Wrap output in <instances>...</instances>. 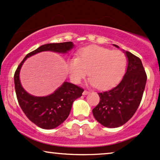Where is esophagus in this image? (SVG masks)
Masks as SVG:
<instances>
[{"label":"esophagus","instance_id":"esophagus-1","mask_svg":"<svg viewBox=\"0 0 160 160\" xmlns=\"http://www.w3.org/2000/svg\"><path fill=\"white\" fill-rule=\"evenodd\" d=\"M89 93H90L89 92H88V91L85 90L84 92H82V94H83V95H87V94H89Z\"/></svg>","mask_w":160,"mask_h":160}]
</instances>
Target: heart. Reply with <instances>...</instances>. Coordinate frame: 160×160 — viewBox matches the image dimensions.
<instances>
[{"label": "heart", "mask_w": 160, "mask_h": 160, "mask_svg": "<svg viewBox=\"0 0 160 160\" xmlns=\"http://www.w3.org/2000/svg\"><path fill=\"white\" fill-rule=\"evenodd\" d=\"M127 58L120 51H112L99 46H89L79 51L68 62L70 79L80 83L88 74V83L99 89H108L117 85L124 75Z\"/></svg>", "instance_id": "obj_1"}]
</instances>
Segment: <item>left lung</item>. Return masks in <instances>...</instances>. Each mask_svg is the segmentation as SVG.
<instances>
[{"label":"left lung","instance_id":"left-lung-1","mask_svg":"<svg viewBox=\"0 0 160 160\" xmlns=\"http://www.w3.org/2000/svg\"><path fill=\"white\" fill-rule=\"evenodd\" d=\"M123 52L128 63L122 80L112 89L98 93L100 102L92 110L96 120L107 128H117L130 120L140 104L146 84L141 60L131 52Z\"/></svg>","mask_w":160,"mask_h":160}]
</instances>
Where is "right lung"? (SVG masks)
<instances>
[{
  "label": "right lung",
  "instance_id": "add662e5",
  "mask_svg": "<svg viewBox=\"0 0 160 160\" xmlns=\"http://www.w3.org/2000/svg\"><path fill=\"white\" fill-rule=\"evenodd\" d=\"M74 47L72 42L45 44L26 54L16 70L14 81L18 102L26 116L40 128L53 129L61 125L69 115L73 102L82 96L84 90L65 81L51 94L43 97L34 96L26 92L21 85L20 72L22 66L27 58L40 52L67 54Z\"/></svg>",
  "mask_w": 160,
  "mask_h": 160
}]
</instances>
